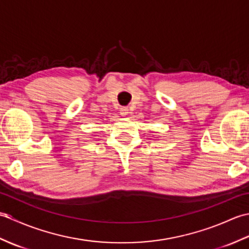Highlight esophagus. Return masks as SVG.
Instances as JSON below:
<instances>
[{
  "instance_id": "esophagus-1",
  "label": "esophagus",
  "mask_w": 249,
  "mask_h": 249,
  "mask_svg": "<svg viewBox=\"0 0 249 249\" xmlns=\"http://www.w3.org/2000/svg\"><path fill=\"white\" fill-rule=\"evenodd\" d=\"M120 113H121L122 115H123V116L127 115V113H128V108H127V107H122L121 110H120Z\"/></svg>"
}]
</instances>
